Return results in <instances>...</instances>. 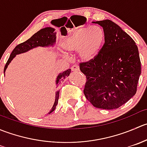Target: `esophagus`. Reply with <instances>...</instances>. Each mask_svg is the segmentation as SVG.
<instances>
[{
  "label": "esophagus",
  "instance_id": "34e87169",
  "mask_svg": "<svg viewBox=\"0 0 147 147\" xmlns=\"http://www.w3.org/2000/svg\"><path fill=\"white\" fill-rule=\"evenodd\" d=\"M71 69H72V71H73V72H78V71H80L79 65H73V66H72V67H71Z\"/></svg>",
  "mask_w": 147,
  "mask_h": 147
}]
</instances>
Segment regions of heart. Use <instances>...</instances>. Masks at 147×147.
<instances>
[{"label": "heart", "instance_id": "b5f03b06", "mask_svg": "<svg viewBox=\"0 0 147 147\" xmlns=\"http://www.w3.org/2000/svg\"><path fill=\"white\" fill-rule=\"evenodd\" d=\"M105 39L103 30L99 26L81 27L74 31L61 42L63 50L68 53L78 52L84 62L94 60L100 52Z\"/></svg>", "mask_w": 147, "mask_h": 147}]
</instances>
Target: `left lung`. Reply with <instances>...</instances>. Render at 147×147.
Instances as JSON below:
<instances>
[{"instance_id":"left-lung-1","label":"left lung","mask_w":147,"mask_h":147,"mask_svg":"<svg viewBox=\"0 0 147 147\" xmlns=\"http://www.w3.org/2000/svg\"><path fill=\"white\" fill-rule=\"evenodd\" d=\"M92 23L103 28L105 44L94 60L80 64L87 78L84 94L95 107L117 109L137 92L139 50L134 40L112 20Z\"/></svg>"}]
</instances>
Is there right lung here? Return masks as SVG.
<instances>
[{"label":"right lung","instance_id":"right-lung-1","mask_svg":"<svg viewBox=\"0 0 147 147\" xmlns=\"http://www.w3.org/2000/svg\"><path fill=\"white\" fill-rule=\"evenodd\" d=\"M55 29L54 28L51 27L42 28V29L38 31L36 33L34 34L30 38H29L26 42L19 44L18 45L16 46L11 53V54H10L9 59H8V62L5 64V68H4V75H5V70H6L8 66L17 55L26 53V52L38 47H54L55 44L56 42V32H55ZM70 72L71 69H68L67 70L58 74L55 80V84L57 87H59L61 82H63V80L67 77L69 76ZM59 93H60V90H57L55 92V100L54 105L52 107L50 112H48V115L52 113L55 109L56 106L58 103Z\"/></svg>","mask_w":147,"mask_h":147}]
</instances>
